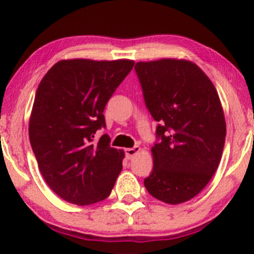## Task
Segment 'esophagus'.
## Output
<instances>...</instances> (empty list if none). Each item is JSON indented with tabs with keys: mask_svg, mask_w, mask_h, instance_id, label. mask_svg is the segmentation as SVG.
<instances>
[{
	"mask_svg": "<svg viewBox=\"0 0 254 254\" xmlns=\"http://www.w3.org/2000/svg\"><path fill=\"white\" fill-rule=\"evenodd\" d=\"M139 151H141V148H139L138 145H135L133 148H127V149H125V155H127V159H132V157L137 155Z\"/></svg>",
	"mask_w": 254,
	"mask_h": 254,
	"instance_id": "34e87169",
	"label": "esophagus"
}]
</instances>
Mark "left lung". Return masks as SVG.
Returning <instances> with one entry per match:
<instances>
[{
    "label": "left lung",
    "mask_w": 254,
    "mask_h": 254,
    "mask_svg": "<svg viewBox=\"0 0 254 254\" xmlns=\"http://www.w3.org/2000/svg\"><path fill=\"white\" fill-rule=\"evenodd\" d=\"M145 106L159 122L151 147L148 192L168 204L188 202L208 185L220 165L226 121L217 90L197 64L162 58L136 63Z\"/></svg>",
    "instance_id": "1"
}]
</instances>
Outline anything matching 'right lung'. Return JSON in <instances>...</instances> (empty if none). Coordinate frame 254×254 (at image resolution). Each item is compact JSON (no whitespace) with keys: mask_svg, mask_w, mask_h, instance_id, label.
Listing matches in <instances>:
<instances>
[{"mask_svg":"<svg viewBox=\"0 0 254 254\" xmlns=\"http://www.w3.org/2000/svg\"><path fill=\"white\" fill-rule=\"evenodd\" d=\"M133 64L130 60H62L38 86L30 142L44 180L66 202H100L115 186L124 151L111 147L107 135L98 142L94 135L106 127L105 106Z\"/></svg>","mask_w":254,"mask_h":254,"instance_id":"right-lung-1","label":"right lung"}]
</instances>
